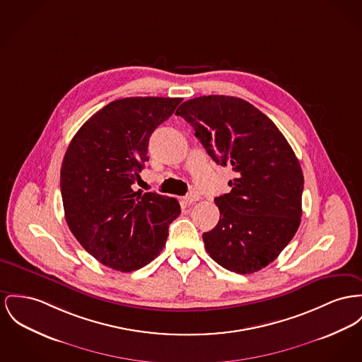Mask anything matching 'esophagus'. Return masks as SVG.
Returning a JSON list of instances; mask_svg holds the SVG:
<instances>
[{"label": "esophagus", "instance_id": "esophagus-1", "mask_svg": "<svg viewBox=\"0 0 362 362\" xmlns=\"http://www.w3.org/2000/svg\"><path fill=\"white\" fill-rule=\"evenodd\" d=\"M199 199H200V196L194 192L188 193V194L184 197V200H185L187 204H193V203H196Z\"/></svg>", "mask_w": 362, "mask_h": 362}]
</instances>
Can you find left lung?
I'll return each mask as SVG.
<instances>
[{
  "label": "left lung",
  "mask_w": 362,
  "mask_h": 362,
  "mask_svg": "<svg viewBox=\"0 0 362 362\" xmlns=\"http://www.w3.org/2000/svg\"><path fill=\"white\" fill-rule=\"evenodd\" d=\"M177 115L221 166H232V191L214 199L217 226L203 233L218 265L251 274L273 262L296 233L302 217L303 173L277 126L248 101L194 97Z\"/></svg>",
  "instance_id": "1"
}]
</instances>
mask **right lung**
Masks as SVG:
<instances>
[{"mask_svg":"<svg viewBox=\"0 0 362 362\" xmlns=\"http://www.w3.org/2000/svg\"><path fill=\"white\" fill-rule=\"evenodd\" d=\"M182 98L126 97L107 104L76 132L63 159L64 216L81 245L103 265L132 272L163 250L177 199L134 192L148 141Z\"/></svg>","mask_w":362,"mask_h":362,"instance_id":"1","label":"right lung"}]
</instances>
